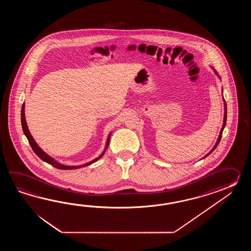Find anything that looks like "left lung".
I'll use <instances>...</instances> for the list:
<instances>
[{
	"label": "left lung",
	"mask_w": 251,
	"mask_h": 251,
	"mask_svg": "<svg viewBox=\"0 0 251 251\" xmlns=\"http://www.w3.org/2000/svg\"><path fill=\"white\" fill-rule=\"evenodd\" d=\"M214 72H215V71H214ZM215 74L217 75V73H216V72H215ZM224 109H225V112H224V125H223V127H222V130H221V132H220V134H219V137L218 140H217V143L215 144V145H214V147H213V149H212V151H210L208 154L206 155V156H208V155L210 154V153H212V152H213V151L215 150V148L217 147V145H218L219 143H220V141H221V138H222V134H223V131H224V127H225V125H226V118H227V107H226V103H225V100H224ZM206 156H205V157H206Z\"/></svg>",
	"instance_id": "8db88e82"
}]
</instances>
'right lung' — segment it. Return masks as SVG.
Instances as JSON below:
<instances>
[{"instance_id": "obj_1", "label": "right lung", "mask_w": 251, "mask_h": 251, "mask_svg": "<svg viewBox=\"0 0 251 251\" xmlns=\"http://www.w3.org/2000/svg\"><path fill=\"white\" fill-rule=\"evenodd\" d=\"M24 107H25V105L23 104L22 107V129H23V132H24V134L26 135L27 141H28V143L30 144V146H31V148H32L33 151H34V152H35L36 154L38 155V157H39L41 160H44L45 162H47L48 164L53 166L54 168L59 169V170H76V169H80L81 167H86V166L91 165V164H92L93 162H95V161H97L99 159H100L102 156L104 155V153H105L106 150L107 149V146H108V144H109V140H110V135H111V133H109V134H108V136H107V144H106V147H105L104 151L102 152V154L100 155V156H99L98 158H96L95 160H91L90 162H88V163H86V164H83V165L80 166H65L63 165V164H60V163H58L57 161H55V160H53L52 157H50V156L47 154L45 151H43V150L40 149V148L38 147V145L37 144V143L34 141L32 135L30 134V133H29V130H28V128H27V123H26Z\"/></svg>"}]
</instances>
